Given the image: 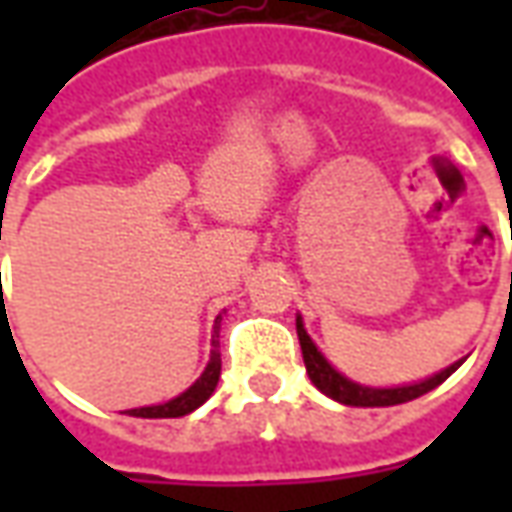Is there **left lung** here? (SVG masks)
<instances>
[{"instance_id":"8db88e82","label":"left lung","mask_w":512,"mask_h":512,"mask_svg":"<svg viewBox=\"0 0 512 512\" xmlns=\"http://www.w3.org/2000/svg\"><path fill=\"white\" fill-rule=\"evenodd\" d=\"M296 332H299V343H301V354H304V367H307V376L318 389H321L323 395L334 397V400H340L345 406H397V403H408V400H414V397L425 395L430 389H436L441 381H447V378L461 367V362H455L447 370H441L439 376L428 378V381H419V384L411 386H395V389H370V386H359L354 381H348L345 376H340L337 370H334L323 354L312 345L310 334L304 332V323L301 318H296Z\"/></svg>"}]
</instances>
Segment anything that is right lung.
Returning <instances> with one entry per match:
<instances>
[{"label":"right lung","instance_id":"right-lung-1","mask_svg":"<svg viewBox=\"0 0 512 512\" xmlns=\"http://www.w3.org/2000/svg\"><path fill=\"white\" fill-rule=\"evenodd\" d=\"M216 337H219V326H216ZM219 373H222V354H219V340H213V351H211V362L205 367L194 384L178 395L175 400L169 403H161V406H145V408H131L128 417H145V419H167V417H186L191 414L194 408H200L208 397L213 395V389L219 384Z\"/></svg>","mask_w":512,"mask_h":512}]
</instances>
